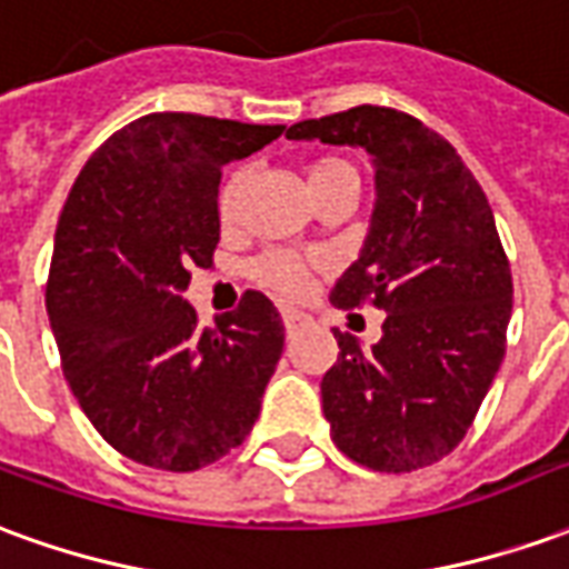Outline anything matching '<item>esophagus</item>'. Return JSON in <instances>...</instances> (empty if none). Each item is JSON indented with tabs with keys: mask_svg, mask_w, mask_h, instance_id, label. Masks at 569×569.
Listing matches in <instances>:
<instances>
[{
	"mask_svg": "<svg viewBox=\"0 0 569 569\" xmlns=\"http://www.w3.org/2000/svg\"><path fill=\"white\" fill-rule=\"evenodd\" d=\"M308 322L305 313H298V310H283V326H286V335H296L301 326Z\"/></svg>",
	"mask_w": 569,
	"mask_h": 569,
	"instance_id": "34e87169",
	"label": "esophagus"
}]
</instances>
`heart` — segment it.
Wrapping results in <instances>:
<instances>
[{
  "label": "heart",
  "instance_id": "b5f03b06",
  "mask_svg": "<svg viewBox=\"0 0 569 569\" xmlns=\"http://www.w3.org/2000/svg\"><path fill=\"white\" fill-rule=\"evenodd\" d=\"M335 179H357V170L350 167L341 158H320L308 167V191H320ZM249 186V170H234V173L224 179L222 191H219V216L222 222H234L237 210H240V200H243V191ZM310 273H313V264L305 259H298L292 252H268L256 261L252 268V277L259 280L261 286L273 289L277 296L286 298H301L310 289Z\"/></svg>",
  "mask_w": 569,
  "mask_h": 569
}]
</instances>
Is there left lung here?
I'll return each mask as SVG.
<instances>
[{
	"mask_svg": "<svg viewBox=\"0 0 569 569\" xmlns=\"http://www.w3.org/2000/svg\"><path fill=\"white\" fill-rule=\"evenodd\" d=\"M289 140L371 154L375 210L359 259L335 283V308L371 298L387 313L366 350L335 332L322 415L350 460L411 472L451 453L500 371L512 273L485 191L448 140L418 118L357 106L298 121Z\"/></svg>",
	"mask_w": 569,
	"mask_h": 569,
	"instance_id": "obj_1",
	"label": "left lung"
}]
</instances>
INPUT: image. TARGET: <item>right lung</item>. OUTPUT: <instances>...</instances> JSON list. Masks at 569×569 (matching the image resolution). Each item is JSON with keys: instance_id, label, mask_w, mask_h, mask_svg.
<instances>
[{"instance_id": "add662e5", "label": "right lung", "mask_w": 569, "mask_h": 569, "mask_svg": "<svg viewBox=\"0 0 569 569\" xmlns=\"http://www.w3.org/2000/svg\"><path fill=\"white\" fill-rule=\"evenodd\" d=\"M283 124L154 112L93 151L54 234L44 305L81 411L116 451L194 472L247 439L283 353V320L249 289L200 329L182 292L219 243L222 167Z\"/></svg>"}]
</instances>
